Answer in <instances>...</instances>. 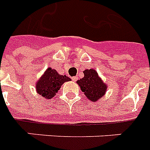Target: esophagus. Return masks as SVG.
<instances>
[{"instance_id": "esophagus-1", "label": "esophagus", "mask_w": 150, "mask_h": 150, "mask_svg": "<svg viewBox=\"0 0 150 150\" xmlns=\"http://www.w3.org/2000/svg\"><path fill=\"white\" fill-rule=\"evenodd\" d=\"M77 79H78L77 76H74V77H72V80L74 81V82H76V81H77Z\"/></svg>"}]
</instances>
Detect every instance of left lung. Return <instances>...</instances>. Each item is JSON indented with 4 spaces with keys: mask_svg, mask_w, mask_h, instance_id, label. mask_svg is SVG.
<instances>
[{
    "mask_svg": "<svg viewBox=\"0 0 150 150\" xmlns=\"http://www.w3.org/2000/svg\"><path fill=\"white\" fill-rule=\"evenodd\" d=\"M83 73L84 77L78 80L77 84L87 98L91 101L96 102L105 95L107 86L100 79L96 71L93 68L86 69Z\"/></svg>",
    "mask_w": 150,
    "mask_h": 150,
    "instance_id": "obj_1",
    "label": "left lung"
}]
</instances>
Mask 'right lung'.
<instances>
[{
  "label": "right lung",
  "mask_w": 150,
  "mask_h": 150,
  "mask_svg": "<svg viewBox=\"0 0 150 150\" xmlns=\"http://www.w3.org/2000/svg\"><path fill=\"white\" fill-rule=\"evenodd\" d=\"M71 81L68 76L59 75L55 69L48 68L40 79L36 82V93L44 98L51 100L65 82Z\"/></svg>",
  "instance_id": "right-lung-1"
}]
</instances>
